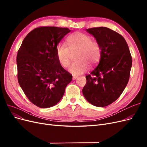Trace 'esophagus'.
I'll return each instance as SVG.
<instances>
[{
  "label": "esophagus",
  "instance_id": "obj_1",
  "mask_svg": "<svg viewBox=\"0 0 147 147\" xmlns=\"http://www.w3.org/2000/svg\"><path fill=\"white\" fill-rule=\"evenodd\" d=\"M77 78H78V76H76V75H73L72 79L74 80H76Z\"/></svg>",
  "mask_w": 147,
  "mask_h": 147
}]
</instances>
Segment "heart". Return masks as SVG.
<instances>
[{
    "instance_id": "obj_1",
    "label": "heart",
    "mask_w": 147,
    "mask_h": 147,
    "mask_svg": "<svg viewBox=\"0 0 147 147\" xmlns=\"http://www.w3.org/2000/svg\"><path fill=\"white\" fill-rule=\"evenodd\" d=\"M66 43L68 47L64 44H59L56 47V53L57 59L59 64L67 67L69 64L71 53L75 55L77 61L71 64L68 69L69 72L74 75L84 73L88 69V64H96L101 55L100 44L92 40L91 37L82 32H75L67 38Z\"/></svg>"
}]
</instances>
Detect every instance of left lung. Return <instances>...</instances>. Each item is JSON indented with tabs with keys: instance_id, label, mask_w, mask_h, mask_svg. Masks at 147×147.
<instances>
[{
	"instance_id": "1",
	"label": "left lung",
	"mask_w": 147,
	"mask_h": 147,
	"mask_svg": "<svg viewBox=\"0 0 147 147\" xmlns=\"http://www.w3.org/2000/svg\"><path fill=\"white\" fill-rule=\"evenodd\" d=\"M101 47L100 61L86 76L82 92L92 105L104 107L116 100L126 88L130 76L132 57L125 39L105 27L87 29Z\"/></svg>"
}]
</instances>
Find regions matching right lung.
<instances>
[{
  "mask_svg": "<svg viewBox=\"0 0 147 147\" xmlns=\"http://www.w3.org/2000/svg\"><path fill=\"white\" fill-rule=\"evenodd\" d=\"M70 32L65 28H35L26 35L18 52V83L28 99L40 108L58 103L72 80L56 53L58 43Z\"/></svg>",
  "mask_w": 147,
  "mask_h": 147,
  "instance_id": "obj_1",
  "label": "right lung"
}]
</instances>
